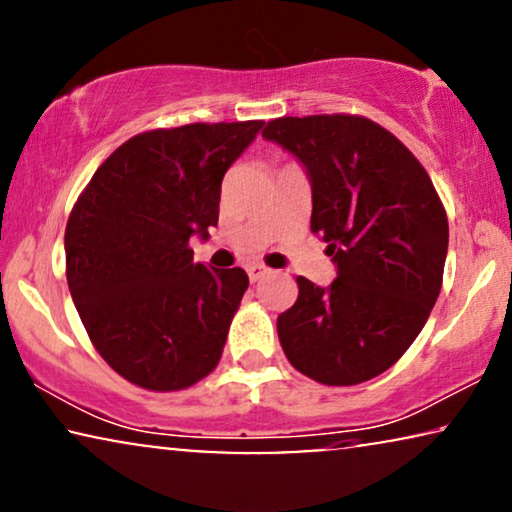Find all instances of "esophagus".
<instances>
[{"label": "esophagus", "instance_id": "esophagus-1", "mask_svg": "<svg viewBox=\"0 0 512 512\" xmlns=\"http://www.w3.org/2000/svg\"><path fill=\"white\" fill-rule=\"evenodd\" d=\"M265 272H268V268H265V265H261V263L247 265V275H249L251 282H258V279H261Z\"/></svg>", "mask_w": 512, "mask_h": 512}]
</instances>
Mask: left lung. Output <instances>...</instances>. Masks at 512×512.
Segmentation results:
<instances>
[{"mask_svg": "<svg viewBox=\"0 0 512 512\" xmlns=\"http://www.w3.org/2000/svg\"><path fill=\"white\" fill-rule=\"evenodd\" d=\"M305 165L310 228L338 277H298V300L277 317L286 359L328 387H352L394 366L436 305L447 214L431 177L401 139L352 114L284 116L265 125Z\"/></svg>", "mask_w": 512, "mask_h": 512, "instance_id": "8db88e82", "label": "left lung"}]
</instances>
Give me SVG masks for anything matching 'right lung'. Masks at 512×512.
<instances>
[{"instance_id":"add662e5","label":"right lung","mask_w":512,"mask_h":512,"mask_svg":"<svg viewBox=\"0 0 512 512\" xmlns=\"http://www.w3.org/2000/svg\"><path fill=\"white\" fill-rule=\"evenodd\" d=\"M261 128L191 123L135 135L69 214V293L102 359L137 387H193L221 359L249 277L193 263L188 240L219 223L223 174Z\"/></svg>"}]
</instances>
